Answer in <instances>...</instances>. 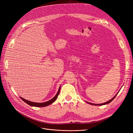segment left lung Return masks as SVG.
<instances>
[{
	"instance_id": "obj_1",
	"label": "left lung",
	"mask_w": 133,
	"mask_h": 133,
	"mask_svg": "<svg viewBox=\"0 0 133 133\" xmlns=\"http://www.w3.org/2000/svg\"><path fill=\"white\" fill-rule=\"evenodd\" d=\"M118 94V93H117ZM117 94H116L113 98H112L111 99H110V100H109V101H108V102H105V103H102V104H93V103H89V102H86L87 103H88V104H91V105H106V104H108V103H110L111 101H112V100H114V99L115 98V96H116V95H117Z\"/></svg>"
}]
</instances>
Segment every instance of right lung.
<instances>
[{
  "instance_id": "right-lung-1",
  "label": "right lung",
  "mask_w": 133,
  "mask_h": 133,
  "mask_svg": "<svg viewBox=\"0 0 133 133\" xmlns=\"http://www.w3.org/2000/svg\"><path fill=\"white\" fill-rule=\"evenodd\" d=\"M60 87H59V89L58 90V91L57 93V94H56L55 95L54 97L53 98H52L51 100H49V101L48 102H44V103H34V102H30V101H28V100L25 99H23V98L21 97V99L23 100L24 102L25 103H26V104H28V105H29L30 106H32V107H46L48 105H50V104H52L53 103H54L55 100L57 99L58 98V96L60 92Z\"/></svg>"
}]
</instances>
